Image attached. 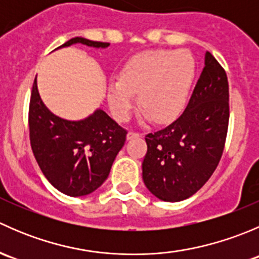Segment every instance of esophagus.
I'll use <instances>...</instances> for the list:
<instances>
[{
    "label": "esophagus",
    "instance_id": "esophagus-1",
    "mask_svg": "<svg viewBox=\"0 0 259 259\" xmlns=\"http://www.w3.org/2000/svg\"><path fill=\"white\" fill-rule=\"evenodd\" d=\"M140 134L139 133H135V132H129L126 134V139L130 140V139H134V138H139Z\"/></svg>",
    "mask_w": 259,
    "mask_h": 259
}]
</instances>
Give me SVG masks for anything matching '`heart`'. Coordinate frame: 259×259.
Wrapping results in <instances>:
<instances>
[{
    "mask_svg": "<svg viewBox=\"0 0 259 259\" xmlns=\"http://www.w3.org/2000/svg\"><path fill=\"white\" fill-rule=\"evenodd\" d=\"M195 60L185 50H150L129 60L120 74L111 80L108 101L119 121L129 117L139 95L142 120L149 117L165 124L184 110L195 77Z\"/></svg>",
    "mask_w": 259,
    "mask_h": 259,
    "instance_id": "1",
    "label": "heart"
}]
</instances>
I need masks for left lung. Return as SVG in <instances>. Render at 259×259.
Listing matches in <instances>:
<instances>
[{"instance_id": "8db88e82", "label": "left lung", "mask_w": 259, "mask_h": 259, "mask_svg": "<svg viewBox=\"0 0 259 259\" xmlns=\"http://www.w3.org/2000/svg\"><path fill=\"white\" fill-rule=\"evenodd\" d=\"M229 121L227 74L210 52L187 108L176 121L145 137L143 180L164 202H180L198 192L223 154Z\"/></svg>"}]
</instances>
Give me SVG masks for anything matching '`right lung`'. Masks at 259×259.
<instances>
[{
    "instance_id": "add662e5",
    "label": "right lung",
    "mask_w": 259,
    "mask_h": 259,
    "mask_svg": "<svg viewBox=\"0 0 259 259\" xmlns=\"http://www.w3.org/2000/svg\"><path fill=\"white\" fill-rule=\"evenodd\" d=\"M75 44L95 49L110 45L74 37L57 49ZM28 126L31 148L41 171L51 185L70 197L90 194L105 182L127 134L101 109L77 121L56 116L41 100L36 79L31 93Z\"/></svg>"
}]
</instances>
